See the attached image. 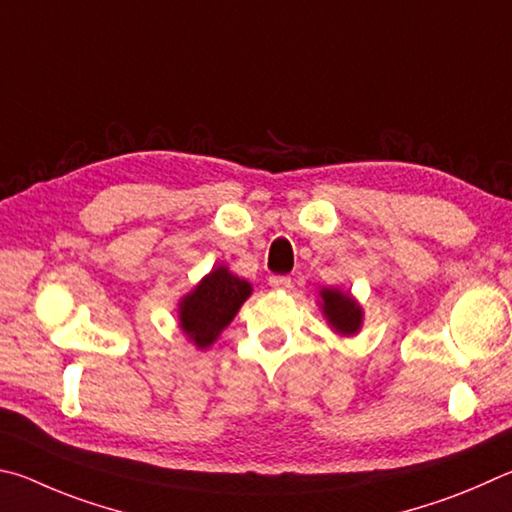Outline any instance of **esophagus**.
Listing matches in <instances>:
<instances>
[{
	"label": "esophagus",
	"mask_w": 512,
	"mask_h": 512,
	"mask_svg": "<svg viewBox=\"0 0 512 512\" xmlns=\"http://www.w3.org/2000/svg\"><path fill=\"white\" fill-rule=\"evenodd\" d=\"M270 285H272L274 290H288L290 285H292V279H290V276L276 274V276H270Z\"/></svg>",
	"instance_id": "1"
}]
</instances>
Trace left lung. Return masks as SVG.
I'll list each match as a JSON object with an SVG mask.
<instances>
[{
    "label": "left lung",
    "instance_id": "obj_1",
    "mask_svg": "<svg viewBox=\"0 0 512 512\" xmlns=\"http://www.w3.org/2000/svg\"><path fill=\"white\" fill-rule=\"evenodd\" d=\"M321 297V312L328 319L330 328L335 330L339 335H355L357 330L362 328V319L364 312L362 306L357 303L351 292H342L337 288H324L319 292Z\"/></svg>",
    "mask_w": 512,
    "mask_h": 512
}]
</instances>
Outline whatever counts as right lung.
I'll list each match as a JSON object with an SVG mask.
<instances>
[{
	"label": "right lung",
	"instance_id": "1",
	"mask_svg": "<svg viewBox=\"0 0 512 512\" xmlns=\"http://www.w3.org/2000/svg\"><path fill=\"white\" fill-rule=\"evenodd\" d=\"M249 294L251 283L233 276L224 265L215 267L179 301V328L197 348H209Z\"/></svg>",
	"mask_w": 512,
	"mask_h": 512
}]
</instances>
